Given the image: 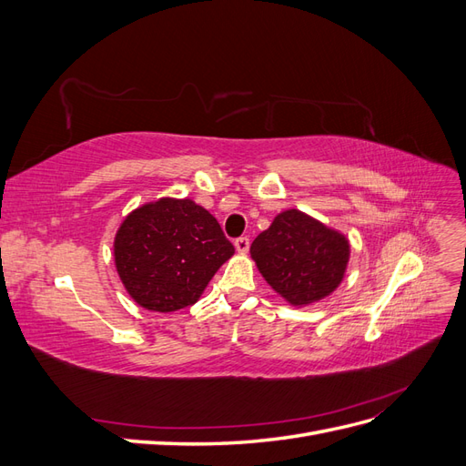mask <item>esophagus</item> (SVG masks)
<instances>
[{"mask_svg":"<svg viewBox=\"0 0 466 466\" xmlns=\"http://www.w3.org/2000/svg\"><path fill=\"white\" fill-rule=\"evenodd\" d=\"M248 247H250L248 237H238L237 241H235V248H237V252H247V250H248Z\"/></svg>","mask_w":466,"mask_h":466,"instance_id":"esophagus-1","label":"esophagus"}]
</instances>
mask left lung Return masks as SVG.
Segmentation results:
<instances>
[{
	"label": "left lung",
	"instance_id": "1",
	"mask_svg": "<svg viewBox=\"0 0 466 466\" xmlns=\"http://www.w3.org/2000/svg\"><path fill=\"white\" fill-rule=\"evenodd\" d=\"M250 257L276 293L293 307H305L342 284L350 243L303 211L286 209L252 241Z\"/></svg>",
	"mask_w": 466,
	"mask_h": 466
}]
</instances>
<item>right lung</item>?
I'll use <instances>...</instances> for the list:
<instances>
[{"label":"right lung","mask_w":466,"mask_h":466,"mask_svg":"<svg viewBox=\"0 0 466 466\" xmlns=\"http://www.w3.org/2000/svg\"><path fill=\"white\" fill-rule=\"evenodd\" d=\"M233 252L218 219L188 198L139 206L115 237V264L126 291L139 307L157 313L198 301Z\"/></svg>","instance_id":"1"}]
</instances>
